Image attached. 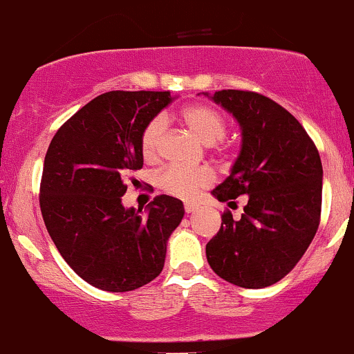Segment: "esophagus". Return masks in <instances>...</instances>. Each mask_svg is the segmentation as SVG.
I'll return each instance as SVG.
<instances>
[{
	"label": "esophagus",
	"instance_id": "obj_1",
	"mask_svg": "<svg viewBox=\"0 0 354 354\" xmlns=\"http://www.w3.org/2000/svg\"><path fill=\"white\" fill-rule=\"evenodd\" d=\"M197 209L196 204H191V203H185L184 204V211L187 212V214H191V212H194Z\"/></svg>",
	"mask_w": 354,
	"mask_h": 354
}]
</instances>
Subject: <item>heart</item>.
I'll return each mask as SVG.
<instances>
[{
	"label": "heart",
	"mask_w": 354,
	"mask_h": 354,
	"mask_svg": "<svg viewBox=\"0 0 354 354\" xmlns=\"http://www.w3.org/2000/svg\"><path fill=\"white\" fill-rule=\"evenodd\" d=\"M180 120L204 145H214L226 135V121L216 109L204 104H192L182 109ZM163 140L162 118H153L147 124L140 138V148L147 162H155L160 155ZM212 182V174L207 169H178L169 167L158 176V185L167 194L180 199H191L201 189Z\"/></svg>",
	"instance_id": "1"
}]
</instances>
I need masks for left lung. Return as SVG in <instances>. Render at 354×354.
Wrapping results in <instances>:
<instances>
[{"mask_svg":"<svg viewBox=\"0 0 354 354\" xmlns=\"http://www.w3.org/2000/svg\"><path fill=\"white\" fill-rule=\"evenodd\" d=\"M207 96V93H206ZM236 118L241 150L231 174L212 196L236 207L221 216V230L206 245L216 275L245 288L282 280L306 253L321 219L322 163L302 124L279 102L253 91L223 89L212 94Z\"/></svg>","mask_w":354,"mask_h":354,"instance_id":"1","label":"left lung"}]
</instances>
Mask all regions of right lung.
<instances>
[{
	"label": "right lung",
	"mask_w": 354,
	"mask_h": 354,
	"mask_svg": "<svg viewBox=\"0 0 354 354\" xmlns=\"http://www.w3.org/2000/svg\"><path fill=\"white\" fill-rule=\"evenodd\" d=\"M169 91H109L69 118L48 145L40 184L45 226L67 265L93 287L130 292L160 275L182 201L157 196L124 209L131 174L143 167L140 138L172 102Z\"/></svg>",
	"instance_id": "obj_1"
}]
</instances>
